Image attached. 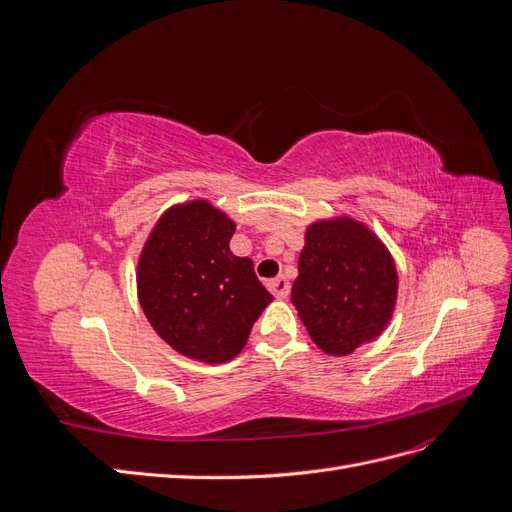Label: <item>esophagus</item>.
Here are the masks:
<instances>
[{
    "label": "esophagus",
    "mask_w": 512,
    "mask_h": 512,
    "mask_svg": "<svg viewBox=\"0 0 512 512\" xmlns=\"http://www.w3.org/2000/svg\"><path fill=\"white\" fill-rule=\"evenodd\" d=\"M267 286L273 292L275 299H286L288 292H290V284H288L286 277H275V280L267 282Z\"/></svg>",
    "instance_id": "1"
}]
</instances>
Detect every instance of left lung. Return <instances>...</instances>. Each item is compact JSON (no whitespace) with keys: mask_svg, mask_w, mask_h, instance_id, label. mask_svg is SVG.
Segmentation results:
<instances>
[{"mask_svg":"<svg viewBox=\"0 0 512 512\" xmlns=\"http://www.w3.org/2000/svg\"><path fill=\"white\" fill-rule=\"evenodd\" d=\"M397 286L389 247L367 224L335 215L305 228L290 301L322 352L346 356L378 339L393 318Z\"/></svg>","mask_w":512,"mask_h":512,"instance_id":"1","label":"left lung"}]
</instances>
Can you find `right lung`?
<instances>
[{
  "mask_svg": "<svg viewBox=\"0 0 512 512\" xmlns=\"http://www.w3.org/2000/svg\"><path fill=\"white\" fill-rule=\"evenodd\" d=\"M235 228L207 198L185 200L160 215L138 254L143 314L170 348L192 361L235 359L273 301L254 262L230 252Z\"/></svg>",
  "mask_w": 512,
  "mask_h": 512,
  "instance_id": "right-lung-1",
  "label": "right lung"
}]
</instances>
